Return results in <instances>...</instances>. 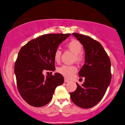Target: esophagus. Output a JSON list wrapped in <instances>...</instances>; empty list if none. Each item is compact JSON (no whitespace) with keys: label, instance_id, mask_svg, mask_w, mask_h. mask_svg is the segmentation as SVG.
Segmentation results:
<instances>
[{"label":"esophagus","instance_id":"esophagus-1","mask_svg":"<svg viewBox=\"0 0 125 125\" xmlns=\"http://www.w3.org/2000/svg\"><path fill=\"white\" fill-rule=\"evenodd\" d=\"M64 82H65V83H68V82H69V81H68L67 79H66V78H65V79H64Z\"/></svg>","mask_w":125,"mask_h":125}]
</instances>
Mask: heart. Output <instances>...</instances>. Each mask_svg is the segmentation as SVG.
I'll return each instance as SVG.
<instances>
[{"instance_id":"1","label":"heart","mask_w":125,"mask_h":125,"mask_svg":"<svg viewBox=\"0 0 125 125\" xmlns=\"http://www.w3.org/2000/svg\"><path fill=\"white\" fill-rule=\"evenodd\" d=\"M67 47L74 54V59L77 62H80L83 59L81 52L83 50V45L77 40H73L67 44ZM61 52L58 49L55 50L54 55V59L55 62H58L60 61ZM77 68L75 65H63L57 68V71L67 78H70L76 73Z\"/></svg>"}]
</instances>
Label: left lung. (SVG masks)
Returning a JSON list of instances; mask_svg holds the SVG:
<instances>
[{
	"label": "left lung",
	"instance_id": "1",
	"mask_svg": "<svg viewBox=\"0 0 125 125\" xmlns=\"http://www.w3.org/2000/svg\"><path fill=\"white\" fill-rule=\"evenodd\" d=\"M73 35L83 45L85 62L78 73L84 78L81 85L77 83L75 92L70 97L78 107L89 109L96 105L104 96L111 81V62L102 45L86 35L74 33Z\"/></svg>",
	"mask_w": 125,
	"mask_h": 125
}]
</instances>
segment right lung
Instances as JSON below:
<instances>
[{"mask_svg": "<svg viewBox=\"0 0 125 125\" xmlns=\"http://www.w3.org/2000/svg\"><path fill=\"white\" fill-rule=\"evenodd\" d=\"M71 34L51 33L28 42L18 53L15 74L21 96L29 105L42 107L52 98L55 88L62 84L64 77L55 73L45 76V71H55L54 55L62 41Z\"/></svg>", "mask_w": 125, "mask_h": 125, "instance_id": "obj_1", "label": "right lung"}]
</instances>
